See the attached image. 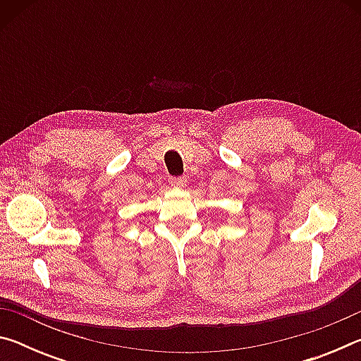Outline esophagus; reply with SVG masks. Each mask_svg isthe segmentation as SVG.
<instances>
[{
  "label": "esophagus",
  "instance_id": "obj_1",
  "mask_svg": "<svg viewBox=\"0 0 361 361\" xmlns=\"http://www.w3.org/2000/svg\"><path fill=\"white\" fill-rule=\"evenodd\" d=\"M188 183L186 176H175V178H170V185L175 188H185Z\"/></svg>",
  "mask_w": 361,
  "mask_h": 361
}]
</instances>
